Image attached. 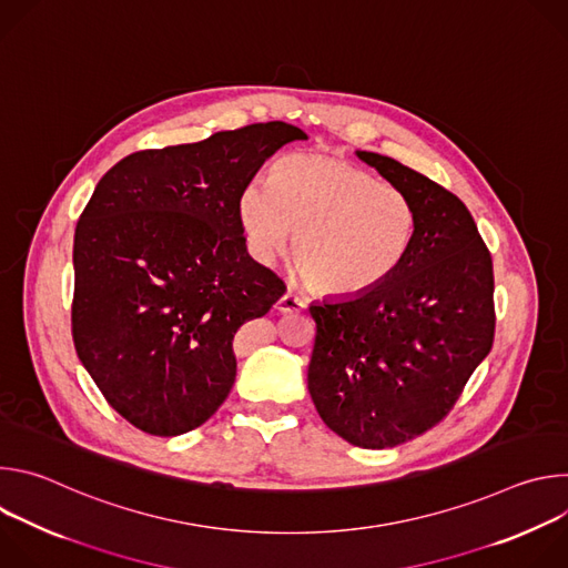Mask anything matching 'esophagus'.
<instances>
[{"label": "esophagus", "instance_id": "1", "mask_svg": "<svg viewBox=\"0 0 568 568\" xmlns=\"http://www.w3.org/2000/svg\"><path fill=\"white\" fill-rule=\"evenodd\" d=\"M276 310L278 312H301L305 310V301L301 296H296L294 292H285L278 303H276Z\"/></svg>", "mask_w": 568, "mask_h": 568}]
</instances>
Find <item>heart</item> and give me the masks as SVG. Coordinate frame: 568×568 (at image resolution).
Returning <instances> with one entry per match:
<instances>
[{
  "instance_id": "1",
  "label": "heart",
  "mask_w": 568,
  "mask_h": 568,
  "mask_svg": "<svg viewBox=\"0 0 568 568\" xmlns=\"http://www.w3.org/2000/svg\"><path fill=\"white\" fill-rule=\"evenodd\" d=\"M237 215L252 252L272 258L287 247L310 290L355 298L379 287L407 256L418 213L395 184L333 154H290L272 186L250 182Z\"/></svg>"
}]
</instances>
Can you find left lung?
Masks as SVG:
<instances>
[{"instance_id":"obj_1","label":"left lung","mask_w":568,"mask_h":568,"mask_svg":"<svg viewBox=\"0 0 568 568\" xmlns=\"http://www.w3.org/2000/svg\"><path fill=\"white\" fill-rule=\"evenodd\" d=\"M407 193L418 222L399 267L373 292L312 303L307 388L337 436L364 449L436 427L495 342L493 256L467 206L399 161L357 150Z\"/></svg>"}]
</instances>
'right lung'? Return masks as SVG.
<instances>
[{"label":"right lung","instance_id":"right-lung-1","mask_svg":"<svg viewBox=\"0 0 568 568\" xmlns=\"http://www.w3.org/2000/svg\"><path fill=\"white\" fill-rule=\"evenodd\" d=\"M270 121L141 150L94 189L73 235L71 335L110 407L152 436L204 425L235 382L233 337L285 283L247 254L237 197L285 143Z\"/></svg>","mask_w":568,"mask_h":568}]
</instances>
